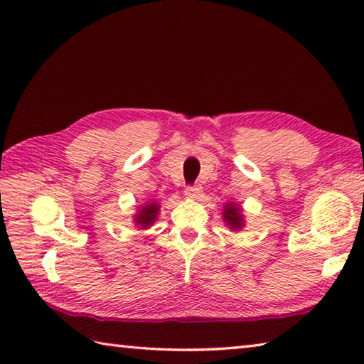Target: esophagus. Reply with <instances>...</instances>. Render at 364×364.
Segmentation results:
<instances>
[{
  "mask_svg": "<svg viewBox=\"0 0 364 364\" xmlns=\"http://www.w3.org/2000/svg\"><path fill=\"white\" fill-rule=\"evenodd\" d=\"M185 198L188 199H199L200 195H203V188L199 187V185H193V187H187L185 188Z\"/></svg>",
  "mask_w": 364,
  "mask_h": 364,
  "instance_id": "esophagus-1",
  "label": "esophagus"
}]
</instances>
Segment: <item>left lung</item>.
<instances>
[{
	"instance_id": "8db88e82",
	"label": "left lung",
	"mask_w": 364,
	"mask_h": 364,
	"mask_svg": "<svg viewBox=\"0 0 364 364\" xmlns=\"http://www.w3.org/2000/svg\"><path fill=\"white\" fill-rule=\"evenodd\" d=\"M223 218H224V223L228 224L229 228L233 229V230H240L245 225L243 213H241V207L237 205L235 203H230V204L224 205Z\"/></svg>"
}]
</instances>
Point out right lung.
<instances>
[{"instance_id": "right-lung-1", "label": "right lung", "mask_w": 364, "mask_h": 364, "mask_svg": "<svg viewBox=\"0 0 364 364\" xmlns=\"http://www.w3.org/2000/svg\"><path fill=\"white\" fill-rule=\"evenodd\" d=\"M159 212L160 205L157 203L144 204L139 208V213L134 216V223L135 225H139V229H148L157 220Z\"/></svg>"}]
</instances>
